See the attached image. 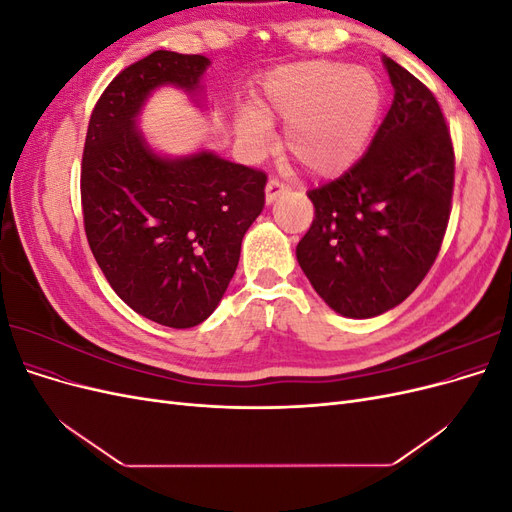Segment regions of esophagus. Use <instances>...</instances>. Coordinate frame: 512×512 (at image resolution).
<instances>
[{
  "instance_id": "obj_1",
  "label": "esophagus",
  "mask_w": 512,
  "mask_h": 512,
  "mask_svg": "<svg viewBox=\"0 0 512 512\" xmlns=\"http://www.w3.org/2000/svg\"><path fill=\"white\" fill-rule=\"evenodd\" d=\"M286 192H288V185H286V183H282L280 179H269L267 188H265V198H267V205L275 203V200L280 198L282 194H286Z\"/></svg>"
}]
</instances>
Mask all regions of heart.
<instances>
[{
	"mask_svg": "<svg viewBox=\"0 0 512 512\" xmlns=\"http://www.w3.org/2000/svg\"><path fill=\"white\" fill-rule=\"evenodd\" d=\"M374 74L342 61H299L273 70L260 89L258 111L245 108L235 128L254 151L271 143L269 121H288L286 151L307 173L333 177L363 153L380 115Z\"/></svg>",
	"mask_w": 512,
	"mask_h": 512,
	"instance_id": "1",
	"label": "heart"
}]
</instances>
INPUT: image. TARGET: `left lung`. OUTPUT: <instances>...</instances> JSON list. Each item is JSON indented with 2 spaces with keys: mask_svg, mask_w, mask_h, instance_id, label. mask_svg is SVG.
<instances>
[{
  "mask_svg": "<svg viewBox=\"0 0 512 512\" xmlns=\"http://www.w3.org/2000/svg\"><path fill=\"white\" fill-rule=\"evenodd\" d=\"M393 104L363 158L307 196L314 222L297 260L318 297L346 318L406 301L436 260L451 215L455 153L438 100L382 57Z\"/></svg>",
  "mask_w": 512,
  "mask_h": 512,
  "instance_id": "obj_1",
  "label": "left lung"
}]
</instances>
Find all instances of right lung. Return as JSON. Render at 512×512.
<instances>
[{
  "label": "right lung",
  "instance_id": "add662e5",
  "mask_svg": "<svg viewBox=\"0 0 512 512\" xmlns=\"http://www.w3.org/2000/svg\"><path fill=\"white\" fill-rule=\"evenodd\" d=\"M209 66L205 55L156 51L119 72L91 113L83 151L91 254L123 303L170 329L215 312L265 207V173L209 149L164 156L138 128L153 91L168 85L207 111Z\"/></svg>",
  "mask_w": 512,
  "mask_h": 512
}]
</instances>
